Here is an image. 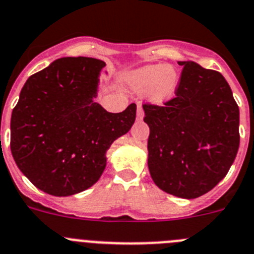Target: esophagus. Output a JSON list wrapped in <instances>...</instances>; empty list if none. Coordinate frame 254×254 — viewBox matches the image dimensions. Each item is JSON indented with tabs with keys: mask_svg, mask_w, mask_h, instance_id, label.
I'll return each instance as SVG.
<instances>
[{
	"mask_svg": "<svg viewBox=\"0 0 254 254\" xmlns=\"http://www.w3.org/2000/svg\"><path fill=\"white\" fill-rule=\"evenodd\" d=\"M143 116H145V113H143L142 107L138 104V106H137V118H138V120H142Z\"/></svg>",
	"mask_w": 254,
	"mask_h": 254,
	"instance_id": "1",
	"label": "esophagus"
}]
</instances>
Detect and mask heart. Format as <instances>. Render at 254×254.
<instances>
[{
  "instance_id": "1",
  "label": "heart",
  "mask_w": 254,
  "mask_h": 254,
  "mask_svg": "<svg viewBox=\"0 0 254 254\" xmlns=\"http://www.w3.org/2000/svg\"><path fill=\"white\" fill-rule=\"evenodd\" d=\"M127 80L134 92H145L148 102L164 104L175 97L180 84V74L173 65H145L129 71Z\"/></svg>"
}]
</instances>
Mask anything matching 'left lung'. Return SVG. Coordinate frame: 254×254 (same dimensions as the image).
<instances>
[{
  "instance_id": "obj_1",
  "label": "left lung",
  "mask_w": 254,
  "mask_h": 254,
  "mask_svg": "<svg viewBox=\"0 0 254 254\" xmlns=\"http://www.w3.org/2000/svg\"><path fill=\"white\" fill-rule=\"evenodd\" d=\"M183 66L175 98L143 104L148 170L165 192L195 199L224 179L239 147V108L224 76L194 62Z\"/></svg>"
}]
</instances>
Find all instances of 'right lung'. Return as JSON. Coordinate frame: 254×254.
Listing matches in <instances>:
<instances>
[{"instance_id": "right-lung-1", "label": "right lung", "mask_w": 254, "mask_h": 254, "mask_svg": "<svg viewBox=\"0 0 254 254\" xmlns=\"http://www.w3.org/2000/svg\"><path fill=\"white\" fill-rule=\"evenodd\" d=\"M106 63L62 58L26 80L11 116V152L37 189L69 196L94 185L106 152L131 129L136 104L109 113L94 101Z\"/></svg>"}]
</instances>
